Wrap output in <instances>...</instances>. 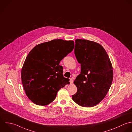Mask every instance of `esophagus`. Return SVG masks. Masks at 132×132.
I'll return each instance as SVG.
<instances>
[{"mask_svg":"<svg viewBox=\"0 0 132 132\" xmlns=\"http://www.w3.org/2000/svg\"><path fill=\"white\" fill-rule=\"evenodd\" d=\"M70 84H72L73 82V80L72 78H70Z\"/></svg>","mask_w":132,"mask_h":132,"instance_id":"34e87169","label":"esophagus"}]
</instances>
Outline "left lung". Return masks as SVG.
Returning a JSON list of instances; mask_svg holds the SVG:
<instances>
[{"mask_svg":"<svg viewBox=\"0 0 132 132\" xmlns=\"http://www.w3.org/2000/svg\"><path fill=\"white\" fill-rule=\"evenodd\" d=\"M75 55L81 64V73L74 81L77 88L72 99L82 107H92L100 102L111 86L112 63L103 46L85 39L75 40Z\"/></svg>","mask_w":132,"mask_h":132,"instance_id":"obj_1","label":"left lung"}]
</instances>
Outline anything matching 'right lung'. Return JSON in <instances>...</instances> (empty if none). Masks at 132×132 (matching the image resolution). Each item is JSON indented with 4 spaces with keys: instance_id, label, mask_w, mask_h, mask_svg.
Instances as JSON below:
<instances>
[{
    "instance_id": "right-lung-1",
    "label": "right lung",
    "mask_w": 132,
    "mask_h": 132,
    "mask_svg": "<svg viewBox=\"0 0 132 132\" xmlns=\"http://www.w3.org/2000/svg\"><path fill=\"white\" fill-rule=\"evenodd\" d=\"M72 40L54 39L36 45L28 55L21 77L27 96L34 103L44 106L51 103L61 88L69 84L63 77L62 59L74 48Z\"/></svg>"
}]
</instances>
